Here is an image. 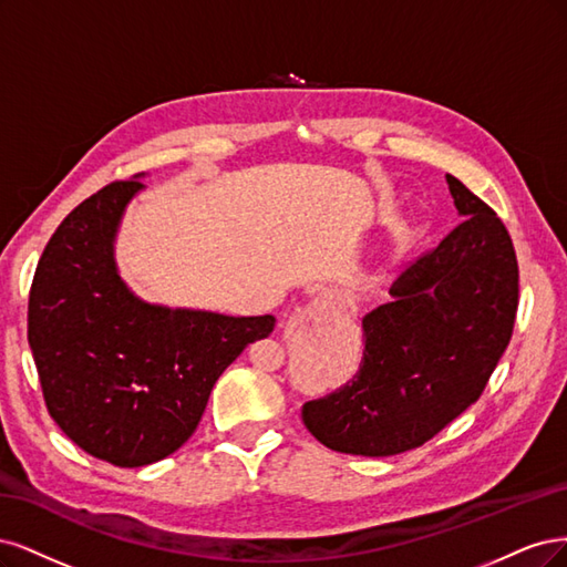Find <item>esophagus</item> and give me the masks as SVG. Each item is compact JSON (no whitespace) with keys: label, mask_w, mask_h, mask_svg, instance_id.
<instances>
[{"label":"esophagus","mask_w":567,"mask_h":567,"mask_svg":"<svg viewBox=\"0 0 567 567\" xmlns=\"http://www.w3.org/2000/svg\"><path fill=\"white\" fill-rule=\"evenodd\" d=\"M324 308H327V306H324L322 301H313L310 306L299 308L297 313H295V320H297L299 324H318V322H322Z\"/></svg>","instance_id":"esophagus-1"}]
</instances>
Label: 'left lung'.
Masks as SVG:
<instances>
[{
	"instance_id": "1",
	"label": "left lung",
	"mask_w": 567,
	"mask_h": 567,
	"mask_svg": "<svg viewBox=\"0 0 567 567\" xmlns=\"http://www.w3.org/2000/svg\"><path fill=\"white\" fill-rule=\"evenodd\" d=\"M464 216L362 318L358 374L301 408L306 429L334 452L391 456L443 431L481 398L514 332L518 261L502 218L445 176Z\"/></svg>"
}]
</instances>
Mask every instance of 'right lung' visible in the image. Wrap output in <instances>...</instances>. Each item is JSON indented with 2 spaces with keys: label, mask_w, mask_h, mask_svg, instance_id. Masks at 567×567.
I'll list each match as a JSON object with an SVG mask.
<instances>
[{
  "label": "right lung",
  "mask_w": 567,
  "mask_h": 567,
  "mask_svg": "<svg viewBox=\"0 0 567 567\" xmlns=\"http://www.w3.org/2000/svg\"><path fill=\"white\" fill-rule=\"evenodd\" d=\"M141 174L72 209L34 270L28 341L53 422L96 460L136 468L195 433L216 379L276 318H233L138 299L115 237Z\"/></svg>",
  "instance_id": "1"
}]
</instances>
